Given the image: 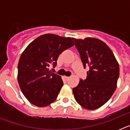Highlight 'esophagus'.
Returning <instances> with one entry per match:
<instances>
[{
	"instance_id": "34e87169",
	"label": "esophagus",
	"mask_w": 130,
	"mask_h": 130,
	"mask_svg": "<svg viewBox=\"0 0 130 130\" xmlns=\"http://www.w3.org/2000/svg\"><path fill=\"white\" fill-rule=\"evenodd\" d=\"M64 79H66V80H67V81H68V80L69 79H70V77H67V76H64Z\"/></svg>"
}]
</instances>
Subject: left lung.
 Instances as JSON below:
<instances>
[{"mask_svg":"<svg viewBox=\"0 0 130 130\" xmlns=\"http://www.w3.org/2000/svg\"><path fill=\"white\" fill-rule=\"evenodd\" d=\"M84 68L89 66L87 79H81L73 88L79 105L88 110L98 109L107 102L117 88L119 65L114 54L105 43L94 38H72Z\"/></svg>","mask_w":130,"mask_h":130,"instance_id":"8db88e82","label":"left lung"}]
</instances>
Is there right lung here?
<instances>
[{
    "mask_svg": "<svg viewBox=\"0 0 130 130\" xmlns=\"http://www.w3.org/2000/svg\"><path fill=\"white\" fill-rule=\"evenodd\" d=\"M74 45L72 38L53 34L40 36L26 47L18 63V83L31 104L43 107L57 99L63 86L60 75L49 71L59 55Z\"/></svg>",
    "mask_w": 130,
    "mask_h": 130,
    "instance_id": "1",
    "label": "right lung"
}]
</instances>
